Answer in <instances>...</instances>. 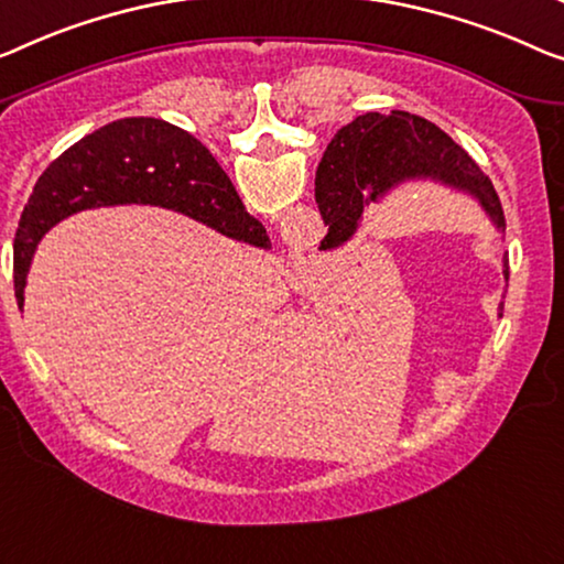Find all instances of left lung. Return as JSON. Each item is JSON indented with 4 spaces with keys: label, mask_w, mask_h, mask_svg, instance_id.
<instances>
[{
    "label": "left lung",
    "mask_w": 564,
    "mask_h": 564,
    "mask_svg": "<svg viewBox=\"0 0 564 564\" xmlns=\"http://www.w3.org/2000/svg\"><path fill=\"white\" fill-rule=\"evenodd\" d=\"M326 151L329 164L316 172V202L329 232L322 248H339L351 240L365 209L405 182L433 180L466 192L476 199L499 232L507 220L489 176L456 141L423 116L408 111L365 113L344 126ZM503 279L509 281V260L503 256ZM503 308V304H499Z\"/></svg>",
    "instance_id": "8db88e82"
}]
</instances>
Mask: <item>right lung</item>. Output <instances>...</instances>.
<instances>
[{
  "instance_id": "1",
  "label": "right lung",
  "mask_w": 564,
  "mask_h": 564,
  "mask_svg": "<svg viewBox=\"0 0 564 564\" xmlns=\"http://www.w3.org/2000/svg\"><path fill=\"white\" fill-rule=\"evenodd\" d=\"M156 205L228 238L265 248L263 225L250 217L228 174L192 133L162 119H121L65 149L32 189L14 235V296L24 285L37 242L80 209Z\"/></svg>"
}]
</instances>
